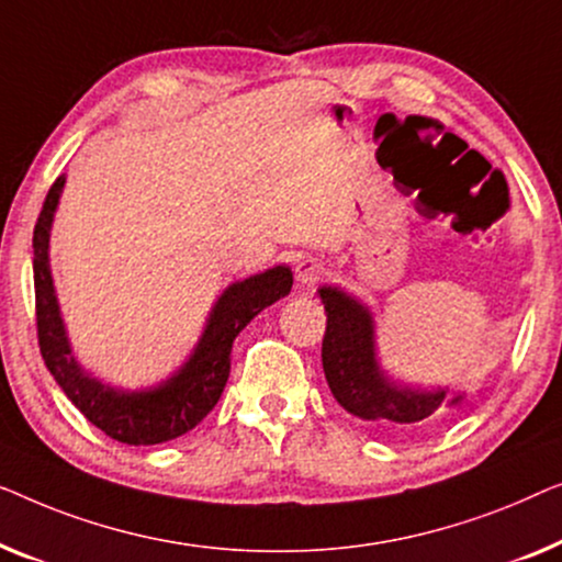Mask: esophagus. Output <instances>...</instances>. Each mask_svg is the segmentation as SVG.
Wrapping results in <instances>:
<instances>
[{
    "instance_id": "obj_1",
    "label": "esophagus",
    "mask_w": 562,
    "mask_h": 562,
    "mask_svg": "<svg viewBox=\"0 0 562 562\" xmlns=\"http://www.w3.org/2000/svg\"><path fill=\"white\" fill-rule=\"evenodd\" d=\"M323 278H326V265L315 257H305L300 259L295 267V280L303 290H313Z\"/></svg>"
}]
</instances>
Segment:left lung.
I'll return each instance as SVG.
<instances>
[{
    "label": "left lung",
    "mask_w": 562,
    "mask_h": 562,
    "mask_svg": "<svg viewBox=\"0 0 562 562\" xmlns=\"http://www.w3.org/2000/svg\"><path fill=\"white\" fill-rule=\"evenodd\" d=\"M326 307L323 371L338 405L384 432L423 430L446 420L461 397L448 400L446 390L415 392L386 382L374 361V328L367 307L336 288H321Z\"/></svg>",
    "instance_id": "8db88e82"
}]
</instances>
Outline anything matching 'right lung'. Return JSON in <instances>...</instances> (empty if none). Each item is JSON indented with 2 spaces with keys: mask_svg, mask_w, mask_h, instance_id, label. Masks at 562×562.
Masks as SVG:
<instances>
[{
  "mask_svg": "<svg viewBox=\"0 0 562 562\" xmlns=\"http://www.w3.org/2000/svg\"><path fill=\"white\" fill-rule=\"evenodd\" d=\"M66 178H58L45 195L33 234V274H35V323L37 344L55 382L68 400L81 409L89 423L109 438L126 446H155L193 430L216 407L232 369V346L241 328L274 300L288 295L292 272L288 267H272L255 278L234 282L213 307L209 326L191 361L180 374L160 390L124 394L86 376L70 357L66 330H63L58 303L53 295L50 267H47V239L50 221L60 199Z\"/></svg>",
  "mask_w": 562,
  "mask_h": 562,
  "instance_id": "add662e5",
  "label": "right lung"
}]
</instances>
